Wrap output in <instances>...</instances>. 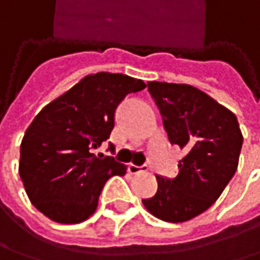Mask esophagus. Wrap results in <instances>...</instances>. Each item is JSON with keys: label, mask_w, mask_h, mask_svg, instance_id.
<instances>
[{"label": "esophagus", "mask_w": 260, "mask_h": 260, "mask_svg": "<svg viewBox=\"0 0 260 260\" xmlns=\"http://www.w3.org/2000/svg\"><path fill=\"white\" fill-rule=\"evenodd\" d=\"M128 170H129L131 175H138V173L146 172V167H140V166H135V164H129Z\"/></svg>", "instance_id": "34e87169"}]
</instances>
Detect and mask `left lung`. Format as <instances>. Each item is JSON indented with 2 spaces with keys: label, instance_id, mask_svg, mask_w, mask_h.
<instances>
[{
  "label": "left lung",
  "instance_id": "obj_1",
  "mask_svg": "<svg viewBox=\"0 0 260 260\" xmlns=\"http://www.w3.org/2000/svg\"><path fill=\"white\" fill-rule=\"evenodd\" d=\"M169 140L185 150L175 179L156 176L158 191L144 199L156 218L183 223L205 212L238 169L242 132L231 110L189 84L147 82Z\"/></svg>",
  "mask_w": 260,
  "mask_h": 260
}]
</instances>
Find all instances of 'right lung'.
I'll list each match as a JSON object with an SVG mask.
<instances>
[{
  "instance_id": "1",
  "label": "right lung",
  "mask_w": 260,
  "mask_h": 260,
  "mask_svg": "<svg viewBox=\"0 0 260 260\" xmlns=\"http://www.w3.org/2000/svg\"><path fill=\"white\" fill-rule=\"evenodd\" d=\"M144 87L123 74H91L34 117L21 143L19 176L45 217L61 224L85 221L105 182L126 175L125 164L91 150L110 138L122 99Z\"/></svg>"
}]
</instances>
